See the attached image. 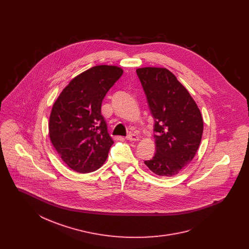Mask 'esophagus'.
<instances>
[{
  "label": "esophagus",
  "instance_id": "1",
  "mask_svg": "<svg viewBox=\"0 0 249 249\" xmlns=\"http://www.w3.org/2000/svg\"><path fill=\"white\" fill-rule=\"evenodd\" d=\"M127 140H129V141H138L139 140V137L136 135V134H129L127 137Z\"/></svg>",
  "mask_w": 249,
  "mask_h": 249
}]
</instances>
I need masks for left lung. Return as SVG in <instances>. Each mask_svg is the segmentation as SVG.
<instances>
[{
    "mask_svg": "<svg viewBox=\"0 0 249 249\" xmlns=\"http://www.w3.org/2000/svg\"><path fill=\"white\" fill-rule=\"evenodd\" d=\"M136 72L155 120L156 153L144 164L160 177H175L199 148L203 131L201 111L168 69L143 67Z\"/></svg>",
    "mask_w": 249,
    "mask_h": 249,
    "instance_id": "left-lung-1",
    "label": "left lung"
}]
</instances>
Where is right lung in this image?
<instances>
[{
  "mask_svg": "<svg viewBox=\"0 0 249 249\" xmlns=\"http://www.w3.org/2000/svg\"><path fill=\"white\" fill-rule=\"evenodd\" d=\"M122 73L118 66H94L72 78L52 107L50 141L61 160L77 173L94 172L107 160L114 141L101 107Z\"/></svg>",
  "mask_w": 249,
  "mask_h": 249,
  "instance_id": "obj_1",
  "label": "right lung"
}]
</instances>
